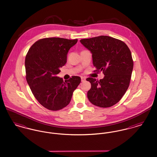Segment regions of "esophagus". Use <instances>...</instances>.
Returning <instances> with one entry per match:
<instances>
[{
	"label": "esophagus",
	"mask_w": 157,
	"mask_h": 157,
	"mask_svg": "<svg viewBox=\"0 0 157 157\" xmlns=\"http://www.w3.org/2000/svg\"><path fill=\"white\" fill-rule=\"evenodd\" d=\"M85 80H86V78H85V77H83V76L81 77V81H82V82L85 81Z\"/></svg>",
	"instance_id": "34e87169"
}]
</instances>
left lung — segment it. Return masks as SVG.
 <instances>
[{"label": "left lung", "mask_w": 157, "mask_h": 157, "mask_svg": "<svg viewBox=\"0 0 157 157\" xmlns=\"http://www.w3.org/2000/svg\"><path fill=\"white\" fill-rule=\"evenodd\" d=\"M80 42L92 54L94 72L102 71L105 75L99 81L86 79L91 84L88 98L95 106L111 107L120 101L129 87L134 67L131 51L122 40L108 36Z\"/></svg>", "instance_id": "obj_1"}]
</instances>
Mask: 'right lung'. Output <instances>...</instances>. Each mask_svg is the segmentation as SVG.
I'll return each mask as SVG.
<instances>
[{
  "instance_id": "obj_1",
  "label": "right lung",
  "mask_w": 157,
  "mask_h": 157,
  "mask_svg": "<svg viewBox=\"0 0 157 157\" xmlns=\"http://www.w3.org/2000/svg\"><path fill=\"white\" fill-rule=\"evenodd\" d=\"M77 42V39H41L32 45L26 55L27 82L37 101L49 110L58 111L67 106L81 82L77 76L65 81L57 76L60 67L67 63L69 50Z\"/></svg>"
}]
</instances>
